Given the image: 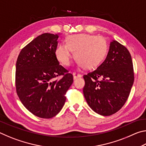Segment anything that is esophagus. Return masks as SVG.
Segmentation results:
<instances>
[{
	"mask_svg": "<svg viewBox=\"0 0 146 146\" xmlns=\"http://www.w3.org/2000/svg\"><path fill=\"white\" fill-rule=\"evenodd\" d=\"M73 78H74V79H76V78H77L82 77V75H81V74L76 73H73Z\"/></svg>",
	"mask_w": 146,
	"mask_h": 146,
	"instance_id": "esophagus-1",
	"label": "esophagus"
}]
</instances>
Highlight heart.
Returning a JSON list of instances; mask_svg holds the SVG:
<instances>
[{"label":"heart","mask_w":146,"mask_h":146,"mask_svg":"<svg viewBox=\"0 0 146 146\" xmlns=\"http://www.w3.org/2000/svg\"><path fill=\"white\" fill-rule=\"evenodd\" d=\"M66 44H60L55 50L58 60L64 66L70 65L75 53V58L79 65L86 69L97 67L105 58L108 44L103 36L90 34H77L68 36Z\"/></svg>","instance_id":"heart-1"}]
</instances>
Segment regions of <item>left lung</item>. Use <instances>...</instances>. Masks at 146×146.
I'll return each instance as SVG.
<instances>
[{"label":"left lung","mask_w":146,"mask_h":146,"mask_svg":"<svg viewBox=\"0 0 146 146\" xmlns=\"http://www.w3.org/2000/svg\"><path fill=\"white\" fill-rule=\"evenodd\" d=\"M84 78V95L94 111L102 116L117 113L126 102L134 82L129 51L117 40L111 42L105 60Z\"/></svg>","instance_id":"obj_1"}]
</instances>
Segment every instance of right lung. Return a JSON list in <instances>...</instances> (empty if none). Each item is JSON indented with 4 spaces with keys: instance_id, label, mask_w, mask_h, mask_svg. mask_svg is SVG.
I'll return each mask as SVG.
<instances>
[{
    "instance_id": "right-lung-1",
    "label": "right lung",
    "mask_w": 146,
    "mask_h": 146,
    "mask_svg": "<svg viewBox=\"0 0 146 146\" xmlns=\"http://www.w3.org/2000/svg\"><path fill=\"white\" fill-rule=\"evenodd\" d=\"M59 34L43 33L20 52L16 63L17 93L34 115L55 117L66 102L65 95L73 82V75L59 64L55 55ZM62 76L59 80L56 77Z\"/></svg>"
}]
</instances>
